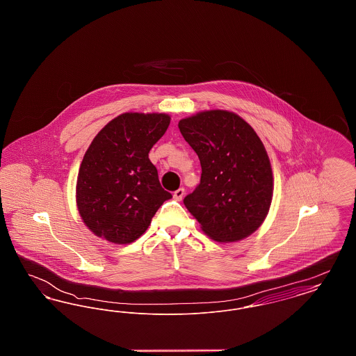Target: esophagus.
Wrapping results in <instances>:
<instances>
[{
    "mask_svg": "<svg viewBox=\"0 0 356 356\" xmlns=\"http://www.w3.org/2000/svg\"><path fill=\"white\" fill-rule=\"evenodd\" d=\"M184 193H186L184 188H179L177 191L173 192V199H175L176 202H181V199L184 197Z\"/></svg>",
    "mask_w": 356,
    "mask_h": 356,
    "instance_id": "34e87169",
    "label": "esophagus"
}]
</instances>
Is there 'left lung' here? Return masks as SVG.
<instances>
[{"mask_svg":"<svg viewBox=\"0 0 356 356\" xmlns=\"http://www.w3.org/2000/svg\"><path fill=\"white\" fill-rule=\"evenodd\" d=\"M179 129L202 164L200 184L184 199L186 209L216 241L252 235L273 195L270 157L254 128L234 112L212 109L180 120Z\"/></svg>","mask_w":356,"mask_h":356,"instance_id":"left-lung-1","label":"left lung"}]
</instances>
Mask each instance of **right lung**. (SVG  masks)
I'll return each instance as SVG.
<instances>
[{"label":"right lung","instance_id":"obj_1","mask_svg":"<svg viewBox=\"0 0 356 356\" xmlns=\"http://www.w3.org/2000/svg\"><path fill=\"white\" fill-rule=\"evenodd\" d=\"M170 122L167 113L127 112L93 138L81 161L76 203L85 225L113 244H129L172 197L148 157Z\"/></svg>","mask_w":356,"mask_h":356}]
</instances>
